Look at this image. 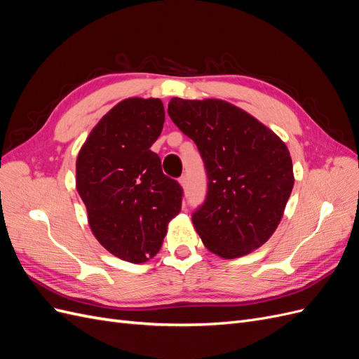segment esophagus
<instances>
[{
	"mask_svg": "<svg viewBox=\"0 0 359 359\" xmlns=\"http://www.w3.org/2000/svg\"><path fill=\"white\" fill-rule=\"evenodd\" d=\"M178 182L181 184V187H182V189H187V186H189V180H187V177H184V175H182V177L178 180Z\"/></svg>",
	"mask_w": 359,
	"mask_h": 359,
	"instance_id": "esophagus-1",
	"label": "esophagus"
}]
</instances>
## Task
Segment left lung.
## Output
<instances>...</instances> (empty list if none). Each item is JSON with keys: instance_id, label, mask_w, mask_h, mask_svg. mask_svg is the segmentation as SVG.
Segmentation results:
<instances>
[{"instance_id": "left-lung-1", "label": "left lung", "mask_w": 359, "mask_h": 359, "mask_svg": "<svg viewBox=\"0 0 359 359\" xmlns=\"http://www.w3.org/2000/svg\"><path fill=\"white\" fill-rule=\"evenodd\" d=\"M168 114L196 144L208 191L191 222L224 259L248 255L277 229L293 187L289 149L273 130L231 103L172 99Z\"/></svg>"}]
</instances>
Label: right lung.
I'll use <instances>...</instances> for the list:
<instances>
[{"label":"right lung","instance_id":"right-lung-1","mask_svg":"<svg viewBox=\"0 0 359 359\" xmlns=\"http://www.w3.org/2000/svg\"><path fill=\"white\" fill-rule=\"evenodd\" d=\"M163 123L160 99H126L91 130L76 160V187L94 236L132 264L158 253L168 223L181 211L182 187L151 151Z\"/></svg>","mask_w":359,"mask_h":359}]
</instances>
